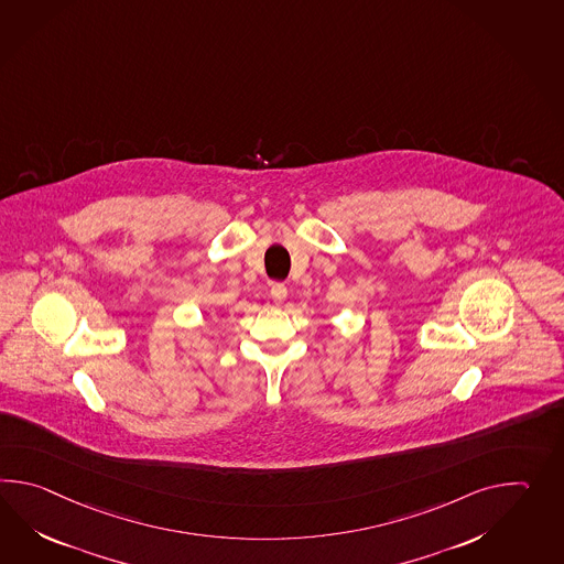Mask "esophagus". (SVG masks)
Listing matches in <instances>:
<instances>
[{
  "label": "esophagus",
  "instance_id": "1",
  "mask_svg": "<svg viewBox=\"0 0 564 564\" xmlns=\"http://www.w3.org/2000/svg\"><path fill=\"white\" fill-rule=\"evenodd\" d=\"M271 297H273L275 303H283L285 297H288V288L283 283H273L271 285Z\"/></svg>",
  "mask_w": 564,
  "mask_h": 564
}]
</instances>
